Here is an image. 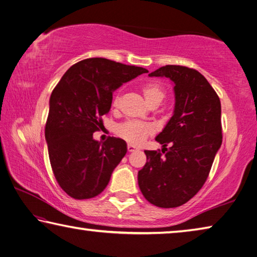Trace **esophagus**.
Returning a JSON list of instances; mask_svg holds the SVG:
<instances>
[{
	"label": "esophagus",
	"mask_w": 257,
	"mask_h": 257,
	"mask_svg": "<svg viewBox=\"0 0 257 257\" xmlns=\"http://www.w3.org/2000/svg\"><path fill=\"white\" fill-rule=\"evenodd\" d=\"M127 149H128V152H135L137 150V147L135 145H132V144H128L127 145Z\"/></svg>",
	"instance_id": "34e87169"
}]
</instances>
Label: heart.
<instances>
[{
	"label": "heart",
	"instance_id": "1",
	"mask_svg": "<svg viewBox=\"0 0 257 257\" xmlns=\"http://www.w3.org/2000/svg\"><path fill=\"white\" fill-rule=\"evenodd\" d=\"M142 93L151 107L159 106L167 96L164 87L156 81L145 84L142 87ZM120 99L119 95H115L112 99V106L118 107L120 105ZM115 133L119 137L132 144H141L153 134V128L149 123L138 122V121H125V122L116 125Z\"/></svg>",
	"mask_w": 257,
	"mask_h": 257
}]
</instances>
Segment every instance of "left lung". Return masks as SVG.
<instances>
[{
  "label": "left lung",
  "instance_id": "obj_1",
  "mask_svg": "<svg viewBox=\"0 0 257 257\" xmlns=\"http://www.w3.org/2000/svg\"><path fill=\"white\" fill-rule=\"evenodd\" d=\"M150 76L175 82L176 105L170 121L155 138L162 151H145L147 161L138 171V185L153 205L178 207L198 193L211 171L222 143L221 102L195 69L169 64Z\"/></svg>",
  "mask_w": 257,
  "mask_h": 257
}]
</instances>
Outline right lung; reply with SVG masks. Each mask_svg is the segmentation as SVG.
I'll return each mask as SVG.
<instances>
[{
  "label": "right lung",
  "mask_w": 257,
  "mask_h": 257,
  "mask_svg": "<svg viewBox=\"0 0 257 257\" xmlns=\"http://www.w3.org/2000/svg\"><path fill=\"white\" fill-rule=\"evenodd\" d=\"M149 72L104 58L79 61L68 69L50 98L45 124L52 171L64 193L88 199L105 189L113 170L127 153L123 139H93L110 111L113 90Z\"/></svg>",
  "instance_id": "1"
}]
</instances>
